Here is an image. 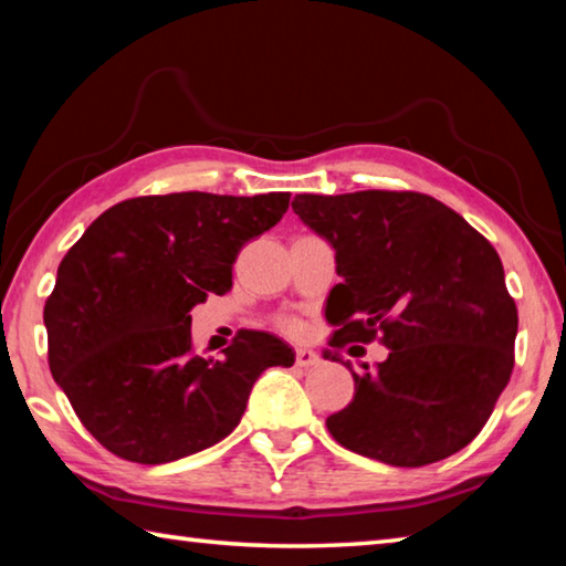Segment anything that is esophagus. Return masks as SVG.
Wrapping results in <instances>:
<instances>
[{
    "mask_svg": "<svg viewBox=\"0 0 566 566\" xmlns=\"http://www.w3.org/2000/svg\"><path fill=\"white\" fill-rule=\"evenodd\" d=\"M319 361L317 352L310 347H296V367H314Z\"/></svg>",
    "mask_w": 566,
    "mask_h": 566,
    "instance_id": "obj_1",
    "label": "esophagus"
}]
</instances>
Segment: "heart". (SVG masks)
Listing matches in <instances>:
<instances>
[{
  "label": "heart",
  "mask_w": 566,
  "mask_h": 566,
  "mask_svg": "<svg viewBox=\"0 0 566 566\" xmlns=\"http://www.w3.org/2000/svg\"><path fill=\"white\" fill-rule=\"evenodd\" d=\"M282 327H284L286 332H292V334H294V332H300V329H302V324L296 322V319H284V322H282Z\"/></svg>",
  "instance_id": "b5f03b06"
}]
</instances>
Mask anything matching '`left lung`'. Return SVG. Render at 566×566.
Returning <instances> with one entry per match:
<instances>
[{"label":"left lung","mask_w":566,"mask_h":566,"mask_svg":"<svg viewBox=\"0 0 566 566\" xmlns=\"http://www.w3.org/2000/svg\"><path fill=\"white\" fill-rule=\"evenodd\" d=\"M292 209L337 252L329 347L379 339L389 349L377 369L352 371L354 399L327 419L329 434L391 467L464 449L514 369L520 317L496 249L419 191L296 195Z\"/></svg>","instance_id":"left-lung-1"}]
</instances>
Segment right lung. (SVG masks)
Returning a JSON list of instances; mask_svg holds the SVG:
<instances>
[{
    "label": "right lung",
    "instance_id": "add662e5",
    "mask_svg": "<svg viewBox=\"0 0 566 566\" xmlns=\"http://www.w3.org/2000/svg\"><path fill=\"white\" fill-rule=\"evenodd\" d=\"M290 191L134 197L87 227L44 304L50 369L97 442L127 462L165 464L212 447L244 415L290 344L242 329L222 357L191 347V306L232 290L249 239L284 217Z\"/></svg>",
    "mask_w": 566,
    "mask_h": 566
}]
</instances>
